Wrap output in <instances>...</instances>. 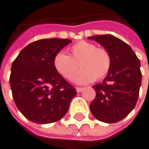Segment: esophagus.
I'll list each match as a JSON object with an SVG mask.
<instances>
[{"instance_id":"esophagus-1","label":"esophagus","mask_w":149,"mask_h":149,"mask_svg":"<svg viewBox=\"0 0 149 149\" xmlns=\"http://www.w3.org/2000/svg\"><path fill=\"white\" fill-rule=\"evenodd\" d=\"M76 90H77L78 93H80L81 91L84 90V88H79V87H78V88H76Z\"/></svg>"}]
</instances>
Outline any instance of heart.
I'll use <instances>...</instances> for the list:
<instances>
[{"mask_svg":"<svg viewBox=\"0 0 149 149\" xmlns=\"http://www.w3.org/2000/svg\"><path fill=\"white\" fill-rule=\"evenodd\" d=\"M70 55L58 53L54 58V66L66 79H71L79 66L82 70L74 78L78 84H88L95 79H104L110 71L112 58L106 50L97 48L92 43L80 41L71 45Z\"/></svg>","mask_w":149,"mask_h":149,"instance_id":"obj_1","label":"heart"}]
</instances>
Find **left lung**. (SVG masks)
I'll list each match as a JSON object with an SVG mask.
<instances>
[{"instance_id": "obj_1", "label": "left lung", "mask_w": 149, "mask_h": 149, "mask_svg": "<svg viewBox=\"0 0 149 149\" xmlns=\"http://www.w3.org/2000/svg\"><path fill=\"white\" fill-rule=\"evenodd\" d=\"M110 54L112 66L102 83L94 86L95 98L90 104L93 115L103 123H114L135 107L141 85L140 61L129 45L112 35L88 37Z\"/></svg>"}]
</instances>
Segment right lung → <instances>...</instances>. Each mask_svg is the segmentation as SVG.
I'll list each match as a JSON object with an SVG mask.
<instances>
[{"mask_svg":"<svg viewBox=\"0 0 149 149\" xmlns=\"http://www.w3.org/2000/svg\"><path fill=\"white\" fill-rule=\"evenodd\" d=\"M69 39L37 40L26 46L11 65L10 84L14 102L29 121L46 124L59 121L77 95L54 66V58Z\"/></svg>","mask_w":149,"mask_h":149,"instance_id":"add662e5","label":"right lung"}]
</instances>
